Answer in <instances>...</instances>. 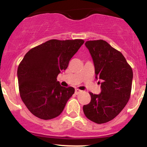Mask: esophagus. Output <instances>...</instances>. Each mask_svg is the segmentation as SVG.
<instances>
[{
  "label": "esophagus",
  "instance_id": "esophagus-1",
  "mask_svg": "<svg viewBox=\"0 0 147 147\" xmlns=\"http://www.w3.org/2000/svg\"><path fill=\"white\" fill-rule=\"evenodd\" d=\"M81 91H80V90H78V89H76L75 90V94H80Z\"/></svg>",
  "mask_w": 147,
  "mask_h": 147
}]
</instances>
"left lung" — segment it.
Listing matches in <instances>:
<instances>
[{
	"label": "left lung",
	"instance_id": "1",
	"mask_svg": "<svg viewBox=\"0 0 147 147\" xmlns=\"http://www.w3.org/2000/svg\"><path fill=\"white\" fill-rule=\"evenodd\" d=\"M95 68L96 78L99 79L101 91L90 92L91 101L84 105L87 119L96 123L111 121L123 109L131 95L133 74L124 56L103 40L87 41Z\"/></svg>",
	"mask_w": 147,
	"mask_h": 147
}]
</instances>
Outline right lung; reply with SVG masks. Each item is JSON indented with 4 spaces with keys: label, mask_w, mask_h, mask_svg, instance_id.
Listing matches in <instances>:
<instances>
[{
    "label": "right lung",
    "mask_w": 147,
    "mask_h": 147,
    "mask_svg": "<svg viewBox=\"0 0 147 147\" xmlns=\"http://www.w3.org/2000/svg\"><path fill=\"white\" fill-rule=\"evenodd\" d=\"M85 42L82 39H51L30 49L17 70L21 98L32 115L51 119L63 111L74 87L61 86L57 76Z\"/></svg>",
    "instance_id": "add662e5"
}]
</instances>
